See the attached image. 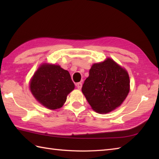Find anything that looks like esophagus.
I'll return each mask as SVG.
<instances>
[{"mask_svg": "<svg viewBox=\"0 0 159 159\" xmlns=\"http://www.w3.org/2000/svg\"><path fill=\"white\" fill-rule=\"evenodd\" d=\"M76 87L79 89H80L82 88V83H76Z\"/></svg>", "mask_w": 159, "mask_h": 159, "instance_id": "obj_1", "label": "esophagus"}]
</instances>
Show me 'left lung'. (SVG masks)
I'll list each match as a JSON object with an SVG mask.
<instances>
[{"label": "left lung", "mask_w": 159, "mask_h": 159, "mask_svg": "<svg viewBox=\"0 0 159 159\" xmlns=\"http://www.w3.org/2000/svg\"><path fill=\"white\" fill-rule=\"evenodd\" d=\"M129 91L127 71L111 58L93 64L82 87L87 102L98 113H109L120 107Z\"/></svg>", "instance_id": "8db88e82"}]
</instances>
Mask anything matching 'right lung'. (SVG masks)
<instances>
[{
  "label": "right lung",
  "instance_id": "1",
  "mask_svg": "<svg viewBox=\"0 0 159 159\" xmlns=\"http://www.w3.org/2000/svg\"><path fill=\"white\" fill-rule=\"evenodd\" d=\"M74 89L68 71L53 64L43 63L30 82V90L35 98L51 110L61 107Z\"/></svg>",
  "mask_w": 159,
  "mask_h": 159
}]
</instances>
